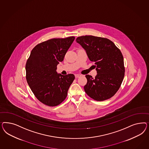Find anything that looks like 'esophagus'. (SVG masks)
<instances>
[{"instance_id": "obj_1", "label": "esophagus", "mask_w": 149, "mask_h": 149, "mask_svg": "<svg viewBox=\"0 0 149 149\" xmlns=\"http://www.w3.org/2000/svg\"><path fill=\"white\" fill-rule=\"evenodd\" d=\"M75 77L76 78H78V77H81V75H79V74H75Z\"/></svg>"}]
</instances>
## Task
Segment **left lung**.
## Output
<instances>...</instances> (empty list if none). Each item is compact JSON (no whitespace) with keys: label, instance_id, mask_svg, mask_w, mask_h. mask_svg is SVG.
I'll return each mask as SVG.
<instances>
[{"label":"left lung","instance_id":"8db88e82","mask_svg":"<svg viewBox=\"0 0 149 149\" xmlns=\"http://www.w3.org/2000/svg\"><path fill=\"white\" fill-rule=\"evenodd\" d=\"M76 41L85 50L91 61L95 62L97 71L95 78L86 75V94L97 101L111 98L120 88L125 76L121 51L107 38L85 36L77 37Z\"/></svg>","mask_w":149,"mask_h":149}]
</instances>
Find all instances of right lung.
Instances as JSON below:
<instances>
[{"label":"right lung","mask_w":149,"mask_h":149,"mask_svg":"<svg viewBox=\"0 0 149 149\" xmlns=\"http://www.w3.org/2000/svg\"><path fill=\"white\" fill-rule=\"evenodd\" d=\"M74 39L70 36L41 42L33 49L27 59V83L36 98L47 106L55 107L63 102L75 79L72 74L62 75L56 72Z\"/></svg>","instance_id":"add662e5"}]
</instances>
